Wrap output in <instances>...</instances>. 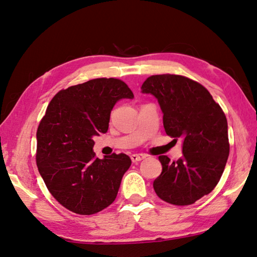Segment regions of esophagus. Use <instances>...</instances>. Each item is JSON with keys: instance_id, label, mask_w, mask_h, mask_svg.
Segmentation results:
<instances>
[{"instance_id": "obj_1", "label": "esophagus", "mask_w": 257, "mask_h": 257, "mask_svg": "<svg viewBox=\"0 0 257 257\" xmlns=\"http://www.w3.org/2000/svg\"><path fill=\"white\" fill-rule=\"evenodd\" d=\"M130 158H132L133 163H137V162H142L143 159L146 158V155L144 154H134L130 156Z\"/></svg>"}]
</instances>
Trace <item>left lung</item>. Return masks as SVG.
Wrapping results in <instances>:
<instances>
[{"label":"left lung","instance_id":"8db88e82","mask_svg":"<svg viewBox=\"0 0 257 257\" xmlns=\"http://www.w3.org/2000/svg\"><path fill=\"white\" fill-rule=\"evenodd\" d=\"M142 92L158 100L166 134L183 140V156L177 162L159 156L163 172L155 179V192L169 204H194L216 187L227 163L225 113L207 89L183 75H152Z\"/></svg>","mask_w":257,"mask_h":257}]
</instances>
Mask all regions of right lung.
<instances>
[{
    "label": "right lung",
    "mask_w": 257,
    "mask_h": 257,
    "mask_svg": "<svg viewBox=\"0 0 257 257\" xmlns=\"http://www.w3.org/2000/svg\"><path fill=\"white\" fill-rule=\"evenodd\" d=\"M121 99H134L121 80H89L55 94L39 124V173L53 197L75 214L92 215L112 204L132 165L125 154L99 159L93 152V137L108 132Z\"/></svg>",
    "instance_id": "add662e5"
}]
</instances>
